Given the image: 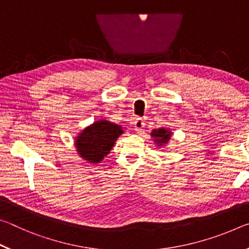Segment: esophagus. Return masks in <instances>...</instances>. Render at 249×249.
Instances as JSON below:
<instances>
[{
    "instance_id": "34e87169",
    "label": "esophagus",
    "mask_w": 249,
    "mask_h": 249,
    "mask_svg": "<svg viewBox=\"0 0 249 249\" xmlns=\"http://www.w3.org/2000/svg\"><path fill=\"white\" fill-rule=\"evenodd\" d=\"M134 127H135V130H136L137 133H141L142 128L145 127V122L142 119H141V117H138V119H136L134 121Z\"/></svg>"
}]
</instances>
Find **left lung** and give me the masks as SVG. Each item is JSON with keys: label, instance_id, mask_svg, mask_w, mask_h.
Listing matches in <instances>:
<instances>
[{"label": "left lung", "instance_id": "obj_1", "mask_svg": "<svg viewBox=\"0 0 249 249\" xmlns=\"http://www.w3.org/2000/svg\"><path fill=\"white\" fill-rule=\"evenodd\" d=\"M151 136L156 138L155 142H157L158 146H161L162 144H166V142H168V141L170 140L171 132L165 128H158L153 130Z\"/></svg>", "mask_w": 249, "mask_h": 249}]
</instances>
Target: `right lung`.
Wrapping results in <instances>:
<instances>
[{
    "label": "right lung",
    "mask_w": 249,
    "mask_h": 249,
    "mask_svg": "<svg viewBox=\"0 0 249 249\" xmlns=\"http://www.w3.org/2000/svg\"><path fill=\"white\" fill-rule=\"evenodd\" d=\"M122 126L107 121H98L75 138V147L79 155L89 162L98 163L107 156L121 134Z\"/></svg>",
    "instance_id": "right-lung-1"
}]
</instances>
